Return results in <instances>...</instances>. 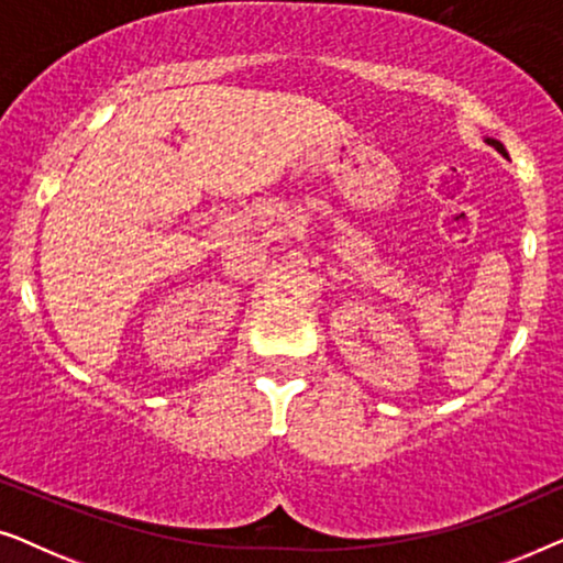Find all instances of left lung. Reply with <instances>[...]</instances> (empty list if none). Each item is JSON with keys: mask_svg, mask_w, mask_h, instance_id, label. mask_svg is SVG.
<instances>
[{"mask_svg": "<svg viewBox=\"0 0 563 563\" xmlns=\"http://www.w3.org/2000/svg\"><path fill=\"white\" fill-rule=\"evenodd\" d=\"M487 143L489 145H495V148L499 151V153H503V156H507V151H505V145L503 143H499V141H495V137H487Z\"/></svg>", "mask_w": 563, "mask_h": 563, "instance_id": "8db88e82", "label": "left lung"}]
</instances>
